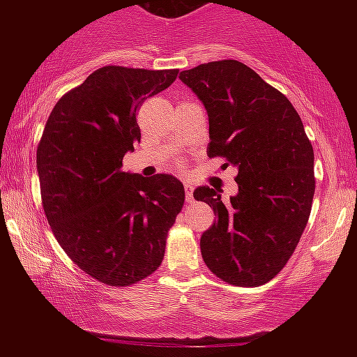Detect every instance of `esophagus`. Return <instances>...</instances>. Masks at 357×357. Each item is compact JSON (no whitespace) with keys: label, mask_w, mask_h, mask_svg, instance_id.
<instances>
[{"label":"esophagus","mask_w":357,"mask_h":357,"mask_svg":"<svg viewBox=\"0 0 357 357\" xmlns=\"http://www.w3.org/2000/svg\"><path fill=\"white\" fill-rule=\"evenodd\" d=\"M184 192H186V202L191 203L192 202V184L184 183Z\"/></svg>","instance_id":"1"}]
</instances>
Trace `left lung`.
<instances>
[{"label":"left lung","mask_w":357,"mask_h":357,"mask_svg":"<svg viewBox=\"0 0 357 357\" xmlns=\"http://www.w3.org/2000/svg\"><path fill=\"white\" fill-rule=\"evenodd\" d=\"M210 122V158L238 171V192L225 204L210 186L192 196L216 215L199 240L208 268L238 287H260L284 268L309 220L315 191L314 149L284 93L236 60L179 73Z\"/></svg>","instance_id":"1"}]
</instances>
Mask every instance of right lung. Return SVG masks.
<instances>
[{"mask_svg": "<svg viewBox=\"0 0 357 357\" xmlns=\"http://www.w3.org/2000/svg\"><path fill=\"white\" fill-rule=\"evenodd\" d=\"M178 70L102 67L53 107L36 149L43 210L53 235L102 284L132 285L154 272L181 211L184 186L173 174L122 171L141 141L139 105Z\"/></svg>", "mask_w": 357, "mask_h": 357, "instance_id": "1", "label": "right lung"}]
</instances>
